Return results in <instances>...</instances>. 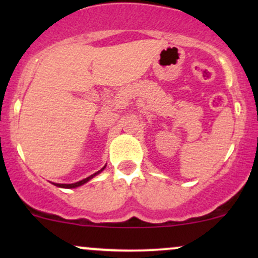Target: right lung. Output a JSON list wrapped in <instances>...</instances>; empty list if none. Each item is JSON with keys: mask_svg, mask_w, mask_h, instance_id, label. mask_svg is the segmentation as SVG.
Here are the masks:
<instances>
[{"mask_svg": "<svg viewBox=\"0 0 258 258\" xmlns=\"http://www.w3.org/2000/svg\"><path fill=\"white\" fill-rule=\"evenodd\" d=\"M104 170V167L102 168V170H99L98 172H96V173H93V174H91L90 177H87V178H85V179H82V180H80V182H76V183H73V184H58V183H53V184L54 185H57V186H60V188H76V186H80V185H82V184H85L86 182H88V180H90L91 178H93L94 176H96V174H98L99 172H102V171Z\"/></svg>", "mask_w": 258, "mask_h": 258, "instance_id": "right-lung-1", "label": "right lung"}]
</instances>
